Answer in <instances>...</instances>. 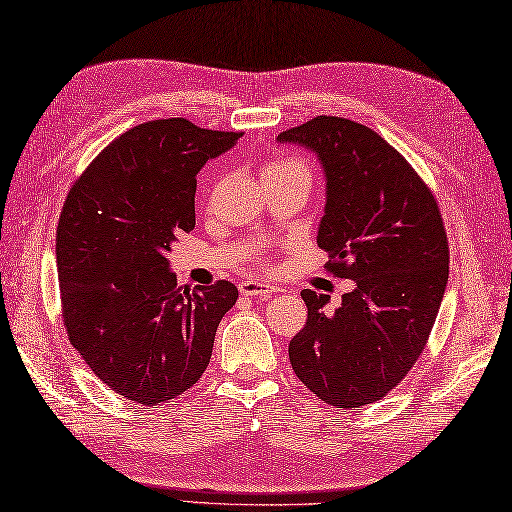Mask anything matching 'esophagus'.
<instances>
[{
  "label": "esophagus",
  "instance_id": "34e87169",
  "mask_svg": "<svg viewBox=\"0 0 512 512\" xmlns=\"http://www.w3.org/2000/svg\"><path fill=\"white\" fill-rule=\"evenodd\" d=\"M239 290H241V295H245V297H260V299H267L273 293L269 286L260 284V282H252V280L250 282H241Z\"/></svg>",
  "mask_w": 512,
  "mask_h": 512
}]
</instances>
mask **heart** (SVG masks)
<instances>
[{
  "label": "heart",
  "mask_w": 512,
  "mask_h": 512,
  "mask_svg": "<svg viewBox=\"0 0 512 512\" xmlns=\"http://www.w3.org/2000/svg\"><path fill=\"white\" fill-rule=\"evenodd\" d=\"M260 174H262V178H282V176H293V174H306V176H310L306 165H303L295 157H275V159H269V161H265V165H262ZM256 262H258V265H267V258L265 256H258Z\"/></svg>",
  "instance_id": "1"
}]
</instances>
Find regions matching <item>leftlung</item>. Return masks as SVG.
I'll list each match as a JSON object with an SVG mask.
<instances>
[{
    "mask_svg": "<svg viewBox=\"0 0 512 512\" xmlns=\"http://www.w3.org/2000/svg\"><path fill=\"white\" fill-rule=\"evenodd\" d=\"M314 150L327 178L319 247L325 269L355 290H301L308 319L288 344L299 381L327 405L353 409L388 396L422 355L448 282V234L437 200L411 163L364 124L316 116L278 135Z\"/></svg>",
    "mask_w": 512,
    "mask_h": 512,
    "instance_id": "1",
    "label": "left lung"
}]
</instances>
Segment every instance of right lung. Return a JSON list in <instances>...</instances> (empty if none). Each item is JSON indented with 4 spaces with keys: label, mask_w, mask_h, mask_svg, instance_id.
I'll list each match as a JSON object with an SVG mask.
<instances>
[{
    "label": "right lung",
    "mask_w": 512,
    "mask_h": 512,
    "mask_svg": "<svg viewBox=\"0 0 512 512\" xmlns=\"http://www.w3.org/2000/svg\"><path fill=\"white\" fill-rule=\"evenodd\" d=\"M241 135L187 118L137 124L68 191L55 239L66 334L94 375L133 403L187 392L237 303L228 280L191 293L176 286L168 252L196 228V174Z\"/></svg>",
    "instance_id": "add662e5"
}]
</instances>
